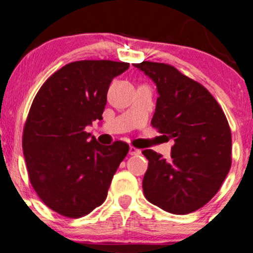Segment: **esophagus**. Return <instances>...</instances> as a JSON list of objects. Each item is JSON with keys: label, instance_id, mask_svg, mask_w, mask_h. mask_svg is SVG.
<instances>
[{"label": "esophagus", "instance_id": "34e87169", "mask_svg": "<svg viewBox=\"0 0 253 253\" xmlns=\"http://www.w3.org/2000/svg\"><path fill=\"white\" fill-rule=\"evenodd\" d=\"M140 153V150L136 149L134 146H129V155L130 156H135V155H139Z\"/></svg>", "mask_w": 253, "mask_h": 253}]
</instances>
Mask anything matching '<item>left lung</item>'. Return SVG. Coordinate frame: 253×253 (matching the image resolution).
I'll use <instances>...</instances> for the list:
<instances>
[{
	"label": "left lung",
	"instance_id": "left-lung-1",
	"mask_svg": "<svg viewBox=\"0 0 253 253\" xmlns=\"http://www.w3.org/2000/svg\"><path fill=\"white\" fill-rule=\"evenodd\" d=\"M156 83L159 96L151 125L173 139L171 161L144 150L147 201L172 214L191 213L213 199L232 164V134L225 113L202 84L164 63H133Z\"/></svg>",
	"mask_w": 253,
	"mask_h": 253
}]
</instances>
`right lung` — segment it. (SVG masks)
I'll list each match as a JSON object with an SVG mask.
<instances>
[{
	"label": "right lung",
	"mask_w": 253,
	"mask_h": 253,
	"mask_svg": "<svg viewBox=\"0 0 253 253\" xmlns=\"http://www.w3.org/2000/svg\"><path fill=\"white\" fill-rule=\"evenodd\" d=\"M129 63L78 60L51 75L37 92L22 133L30 182L40 200L66 217L101 206L128 153L124 141L103 146L85 127L101 120L110 82Z\"/></svg>",
	"instance_id": "add662e5"
}]
</instances>
